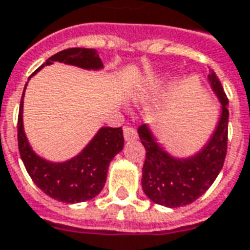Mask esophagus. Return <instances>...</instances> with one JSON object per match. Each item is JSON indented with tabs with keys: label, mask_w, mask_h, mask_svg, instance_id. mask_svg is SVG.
I'll use <instances>...</instances> for the list:
<instances>
[{
	"label": "esophagus",
	"mask_w": 250,
	"mask_h": 250,
	"mask_svg": "<svg viewBox=\"0 0 250 250\" xmlns=\"http://www.w3.org/2000/svg\"><path fill=\"white\" fill-rule=\"evenodd\" d=\"M123 135H125V141H135L136 138H138V132H136L134 127H125Z\"/></svg>",
	"instance_id": "1"
}]
</instances>
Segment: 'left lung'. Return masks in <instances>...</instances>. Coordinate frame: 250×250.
<instances>
[{"instance_id":"obj_1","label":"left lung","mask_w":250,"mask_h":250,"mask_svg":"<svg viewBox=\"0 0 250 250\" xmlns=\"http://www.w3.org/2000/svg\"><path fill=\"white\" fill-rule=\"evenodd\" d=\"M209 83L221 102V115L209 142L195 155L174 158L157 142L150 127L138 128L146 159L142 168V188L152 202L167 208H179L199 198L220 174L228 150V98L214 72L210 71Z\"/></svg>"}]
</instances>
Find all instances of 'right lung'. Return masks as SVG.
Here are the masks:
<instances>
[{
    "label": "right lung",
    "mask_w": 250,
    "mask_h": 250,
    "mask_svg": "<svg viewBox=\"0 0 250 250\" xmlns=\"http://www.w3.org/2000/svg\"><path fill=\"white\" fill-rule=\"evenodd\" d=\"M53 62L93 71L103 68V62L95 49L69 48L49 57L35 73L44 65L53 64ZM35 73H32V76ZM25 88L20 104L17 138L20 155L32 181L46 195L64 204H77L96 197L104 188L109 163L122 151L125 145L122 127H102L79 155L65 162H49L32 150L24 132L22 107Z\"/></svg>",
    "instance_id": "obj_1"
}]
</instances>
